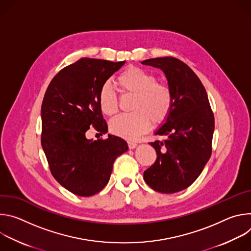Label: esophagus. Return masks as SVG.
<instances>
[{
  "mask_svg": "<svg viewBox=\"0 0 251 251\" xmlns=\"http://www.w3.org/2000/svg\"><path fill=\"white\" fill-rule=\"evenodd\" d=\"M128 147H129V149H134V148L137 147V143L132 142V141H128Z\"/></svg>",
  "mask_w": 251,
  "mask_h": 251,
  "instance_id": "1",
  "label": "esophagus"
}]
</instances>
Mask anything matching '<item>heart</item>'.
Returning a JSON list of instances; mask_svg holds the SVG:
<instances>
[{
    "mask_svg": "<svg viewBox=\"0 0 251 251\" xmlns=\"http://www.w3.org/2000/svg\"><path fill=\"white\" fill-rule=\"evenodd\" d=\"M123 96H133L130 114H122L110 121V131L124 139L135 140L150 127L165 123L170 116L174 96L171 87L158 82L155 75L138 66H129L116 78ZM98 104L106 116L117 113L119 104L116 93L109 83H103L98 91Z\"/></svg>",
    "mask_w": 251,
    "mask_h": 251,
    "instance_id": "heart-1",
    "label": "heart"
}]
</instances>
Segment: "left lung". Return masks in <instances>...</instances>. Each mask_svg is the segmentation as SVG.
<instances>
[{
  "instance_id": "1",
  "label": "left lung",
  "mask_w": 251,
  "mask_h": 251,
  "mask_svg": "<svg viewBox=\"0 0 251 251\" xmlns=\"http://www.w3.org/2000/svg\"><path fill=\"white\" fill-rule=\"evenodd\" d=\"M141 63L162 69L174 96L170 116L155 133L165 140L150 143L157 159L144 180L159 193L180 192L197 180L210 158L213 113L201 81L185 62L165 56Z\"/></svg>"
}]
</instances>
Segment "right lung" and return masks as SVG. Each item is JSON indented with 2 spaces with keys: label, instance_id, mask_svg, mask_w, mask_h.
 Wrapping results in <instances>:
<instances>
[{
  "label": "right lung",
  "instance_id": "right-lung-1",
  "mask_svg": "<svg viewBox=\"0 0 251 251\" xmlns=\"http://www.w3.org/2000/svg\"><path fill=\"white\" fill-rule=\"evenodd\" d=\"M124 63L81 57L57 73L46 91L42 146L53 177L76 196L99 193L109 181L115 159L128 150L126 141L114 135L96 141L85 137L91 126L107 132L98 91Z\"/></svg>",
  "mask_w": 251,
  "mask_h": 251
}]
</instances>
